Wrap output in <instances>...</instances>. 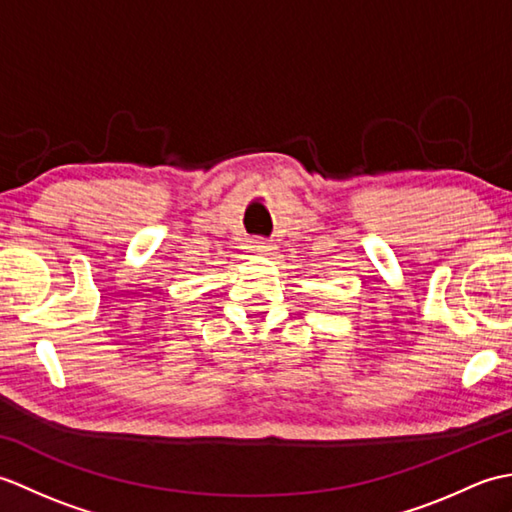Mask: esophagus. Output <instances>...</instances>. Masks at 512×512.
Here are the masks:
<instances>
[{"label": "esophagus", "mask_w": 512, "mask_h": 512, "mask_svg": "<svg viewBox=\"0 0 512 512\" xmlns=\"http://www.w3.org/2000/svg\"><path fill=\"white\" fill-rule=\"evenodd\" d=\"M248 248L253 250V253L268 255L270 250H273L275 246H273V242H270V239H266V237H255V239H250V246H248Z\"/></svg>", "instance_id": "1"}]
</instances>
